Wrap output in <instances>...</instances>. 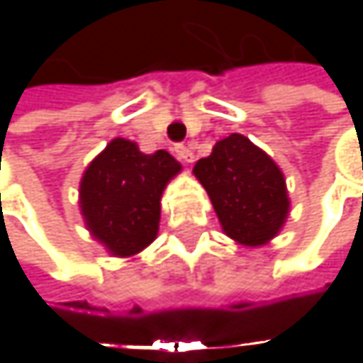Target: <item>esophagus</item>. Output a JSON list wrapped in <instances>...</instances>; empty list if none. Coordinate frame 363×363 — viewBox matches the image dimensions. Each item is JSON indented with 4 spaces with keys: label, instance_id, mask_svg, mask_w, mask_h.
<instances>
[{
    "label": "esophagus",
    "instance_id": "1",
    "mask_svg": "<svg viewBox=\"0 0 363 363\" xmlns=\"http://www.w3.org/2000/svg\"><path fill=\"white\" fill-rule=\"evenodd\" d=\"M174 151H177V155H179V160H181V162H184V164H193L195 155H193V151H191L189 147H184V145H177V147H174Z\"/></svg>",
    "mask_w": 363,
    "mask_h": 363
}]
</instances>
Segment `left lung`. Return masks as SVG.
Returning <instances> with one entry per match:
<instances>
[{
    "label": "left lung",
    "instance_id": "1",
    "mask_svg": "<svg viewBox=\"0 0 363 363\" xmlns=\"http://www.w3.org/2000/svg\"><path fill=\"white\" fill-rule=\"evenodd\" d=\"M223 233L246 248L269 244L286 225L290 197L281 168L244 134H231L193 166Z\"/></svg>",
    "mask_w": 363,
    "mask_h": 363
}]
</instances>
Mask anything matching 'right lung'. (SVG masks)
I'll return each instance as SVG.
<instances>
[{"mask_svg":"<svg viewBox=\"0 0 363 363\" xmlns=\"http://www.w3.org/2000/svg\"><path fill=\"white\" fill-rule=\"evenodd\" d=\"M181 170L164 149L147 155L136 143L113 138L79 182V210L90 235L117 258L143 252L157 238L164 189Z\"/></svg>","mask_w":363,"mask_h":363,"instance_id":"1","label":"right lung"}]
</instances>
